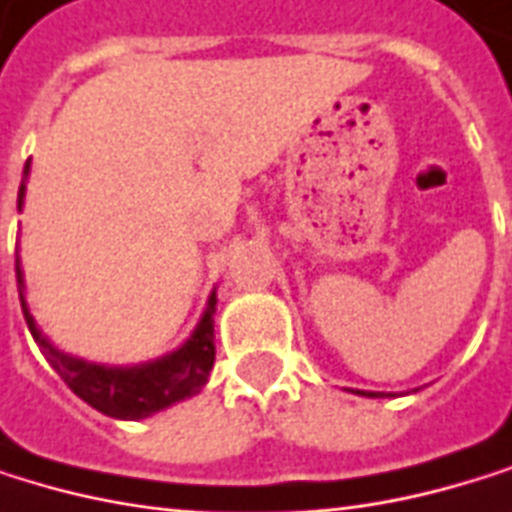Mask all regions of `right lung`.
I'll return each instance as SVG.
<instances>
[{
    "label": "right lung",
    "instance_id": "1",
    "mask_svg": "<svg viewBox=\"0 0 512 512\" xmlns=\"http://www.w3.org/2000/svg\"><path fill=\"white\" fill-rule=\"evenodd\" d=\"M26 178H29V160L23 166V181H20V194H17V212L23 209L26 197ZM17 270V291H20V306L23 318L29 324L32 340L39 343L42 355L48 364L60 373V379L84 400L93 410L112 419H148L178 400L194 397L212 373L215 364V291L209 294V303L194 327V334L181 343L175 352L133 364V367H108V364H93L84 358H75L63 349H57L35 324L29 306H26V282L20 270V258L14 264Z\"/></svg>",
    "mask_w": 512,
    "mask_h": 512
}]
</instances>
